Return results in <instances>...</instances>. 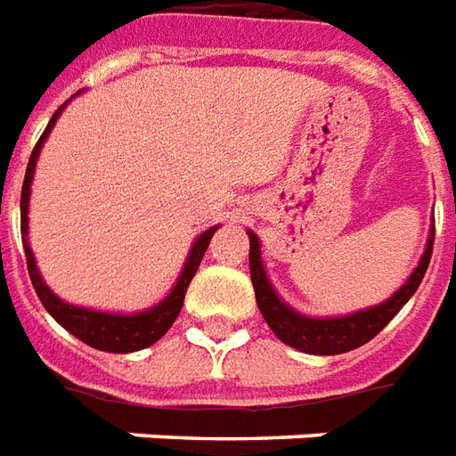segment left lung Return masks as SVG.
Segmentation results:
<instances>
[{
  "label": "left lung",
  "instance_id": "left-lung-1",
  "mask_svg": "<svg viewBox=\"0 0 456 456\" xmlns=\"http://www.w3.org/2000/svg\"><path fill=\"white\" fill-rule=\"evenodd\" d=\"M250 235V277L252 287H255V298L260 305L265 321L272 328V333L277 335L279 340L287 342L291 347H297L308 354H342L350 352L354 347H362L364 342H369L374 335H379L394 315L405 305V301L413 297L415 289L420 287L430 257H433L435 245V225L430 231V240L425 248V255L420 265L415 267L411 279L405 281L403 287L398 289L394 297L384 301V304L360 311V314L345 315V318H305V315L291 311L287 304H281L279 297L274 294V289L269 287L267 274L262 269L260 260V240L255 232Z\"/></svg>",
  "mask_w": 456,
  "mask_h": 456
}]
</instances>
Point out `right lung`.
Listing matches in <instances>:
<instances>
[{"instance_id":"1","label":"right lung","mask_w":456,"mask_h":456,"mask_svg":"<svg viewBox=\"0 0 456 456\" xmlns=\"http://www.w3.org/2000/svg\"><path fill=\"white\" fill-rule=\"evenodd\" d=\"M65 109V104L60 106L58 111L53 114L51 123L45 126V131L36 142V148L31 152V159H28V167H26V177H23L21 187V238H23V252H26V267H28V277H31V284L36 289V294L41 298V304L45 305V311L58 321L68 333H72L75 338H79L82 342H87L89 347L104 352H135L148 347L152 342H158L162 335L167 333L175 318L182 311L184 305V297H187L189 281L194 279L196 269L201 265V257H204L208 242L214 238L216 225L208 228L206 232L199 235V240L194 242V248L189 252V260L184 265V272L179 277L177 287L172 289L162 304H158L151 311H142V314L135 315H116V314H99V311H89V308H79V305L65 304L60 301L51 289L43 284L41 274H38V267H36V260H33V252L28 248V240H26V232H28V194H31V179L33 169H36V159H38V152H41L43 141L48 138V133L58 121L60 111Z\"/></svg>"}]
</instances>
